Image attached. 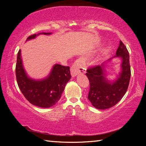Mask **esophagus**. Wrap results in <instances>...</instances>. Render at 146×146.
Here are the masks:
<instances>
[{
	"label": "esophagus",
	"instance_id": "1",
	"mask_svg": "<svg viewBox=\"0 0 146 146\" xmlns=\"http://www.w3.org/2000/svg\"><path fill=\"white\" fill-rule=\"evenodd\" d=\"M86 70V64L82 60L78 59L71 68V74L72 76H75L79 73H84Z\"/></svg>",
	"mask_w": 146,
	"mask_h": 146
}]
</instances>
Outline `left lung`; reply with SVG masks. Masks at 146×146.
<instances>
[{"label": "left lung", "mask_w": 146, "mask_h": 146, "mask_svg": "<svg viewBox=\"0 0 146 146\" xmlns=\"http://www.w3.org/2000/svg\"><path fill=\"white\" fill-rule=\"evenodd\" d=\"M115 56L122 59V72L114 82L105 78L102 66L88 68L86 73L90 81V91L88 98L94 107L106 110L115 106L126 93L131 78L129 55L126 46L120 41Z\"/></svg>", "instance_id": "8db88e82"}]
</instances>
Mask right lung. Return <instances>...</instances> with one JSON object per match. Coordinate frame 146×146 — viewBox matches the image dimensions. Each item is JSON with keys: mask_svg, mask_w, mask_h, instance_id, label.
<instances>
[{"mask_svg": "<svg viewBox=\"0 0 146 146\" xmlns=\"http://www.w3.org/2000/svg\"><path fill=\"white\" fill-rule=\"evenodd\" d=\"M36 36V34L28 36L27 40L35 38ZM21 55L20 49L17 54L15 73L19 88L24 97L33 105L40 108H48L55 105L60 100L66 84L71 77L70 67L55 64L48 78L42 80H34L26 75Z\"/></svg>", "mask_w": 146, "mask_h": 146, "instance_id": "1", "label": "right lung"}]
</instances>
